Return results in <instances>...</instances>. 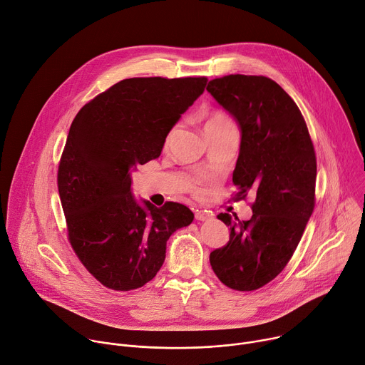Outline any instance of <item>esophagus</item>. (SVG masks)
<instances>
[{
    "instance_id": "34e87169",
    "label": "esophagus",
    "mask_w": 365,
    "mask_h": 365,
    "mask_svg": "<svg viewBox=\"0 0 365 365\" xmlns=\"http://www.w3.org/2000/svg\"><path fill=\"white\" fill-rule=\"evenodd\" d=\"M195 218L197 221H210L212 220V214L208 211H195Z\"/></svg>"
}]
</instances>
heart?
I'll list each match as a JSON object with an SVG mask.
<instances>
[{"label":"heart","instance_id":"obj_1","mask_svg":"<svg viewBox=\"0 0 365 365\" xmlns=\"http://www.w3.org/2000/svg\"><path fill=\"white\" fill-rule=\"evenodd\" d=\"M225 123H231V120H230L224 113H221V112H214L212 115H210L208 120L205 122V129H207V128H211V126L225 125ZM175 130H176V126H173V128H172V130L169 132V137H168V138H170V137L173 135V132H175Z\"/></svg>","mask_w":365,"mask_h":365}]
</instances>
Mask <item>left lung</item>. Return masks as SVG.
I'll return each mask as SVG.
<instances>
[{
    "label": "left lung",
    "mask_w": 365,
    "mask_h": 365,
    "mask_svg": "<svg viewBox=\"0 0 365 365\" xmlns=\"http://www.w3.org/2000/svg\"><path fill=\"white\" fill-rule=\"evenodd\" d=\"M207 90L240 129L236 197L256 195L249 221L218 215L230 225V240L210 262L224 285L253 291L287 267L302 240L314 210V147L300 109L274 80L235 74L210 81Z\"/></svg>",
    "instance_id": "8db88e82"
}]
</instances>
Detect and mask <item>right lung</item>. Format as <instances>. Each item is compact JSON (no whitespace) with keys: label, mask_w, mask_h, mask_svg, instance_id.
I'll return each instance as SVG.
<instances>
[{"label":"right lung","mask_w":365,"mask_h":365,"mask_svg":"<svg viewBox=\"0 0 365 365\" xmlns=\"http://www.w3.org/2000/svg\"><path fill=\"white\" fill-rule=\"evenodd\" d=\"M205 77L128 78L81 108L58 169L70 243L105 287L129 291L160 271L165 245L193 221L178 202H138L130 173L161 154L165 137L200 97Z\"/></svg>","instance_id":"add662e5"}]
</instances>
